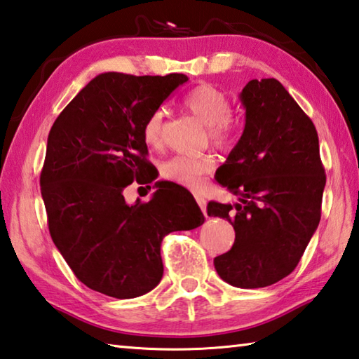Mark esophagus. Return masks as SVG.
I'll return each mask as SVG.
<instances>
[{
  "label": "esophagus",
  "instance_id": "obj_1",
  "mask_svg": "<svg viewBox=\"0 0 359 359\" xmlns=\"http://www.w3.org/2000/svg\"><path fill=\"white\" fill-rule=\"evenodd\" d=\"M195 200H197V203H198V206H200V209H201V212L206 215V200L201 197V195H195Z\"/></svg>",
  "mask_w": 359,
  "mask_h": 359
}]
</instances>
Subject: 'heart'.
<instances>
[{
  "label": "heart",
  "mask_w": 359,
  "mask_h": 359,
  "mask_svg": "<svg viewBox=\"0 0 359 359\" xmlns=\"http://www.w3.org/2000/svg\"><path fill=\"white\" fill-rule=\"evenodd\" d=\"M187 111L208 126L209 137L217 147H228L238 133V123L229 116L231 101L219 87L211 84H200L184 97ZM162 111H154L147 118L144 140L148 145L156 147L162 140ZM214 170V159L211 156H175L165 161L161 167L162 177L177 182L187 189H198L209 173Z\"/></svg>",
  "instance_id": "b5f03b06"
}]
</instances>
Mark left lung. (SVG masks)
<instances>
[{"label":"left lung","instance_id":"obj_1","mask_svg":"<svg viewBox=\"0 0 359 359\" xmlns=\"http://www.w3.org/2000/svg\"><path fill=\"white\" fill-rule=\"evenodd\" d=\"M239 98L245 128L215 178L241 203L209 201L208 215L236 233L231 250L214 259L219 276L256 289L297 267L319 226L327 177L316 126L280 81H248Z\"/></svg>","mask_w":359,"mask_h":359}]
</instances>
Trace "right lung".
Wrapping results in <instances>:
<instances>
[{
  "label": "right lung",
  "instance_id": "right-lung-1",
  "mask_svg": "<svg viewBox=\"0 0 359 359\" xmlns=\"http://www.w3.org/2000/svg\"><path fill=\"white\" fill-rule=\"evenodd\" d=\"M187 79L181 73H101L51 126L40 173L50 234L76 278L92 290L114 299L150 292L164 273L162 239L205 222L192 195L173 182H156L148 203L128 205L123 197L134 180H154L147 173L142 130Z\"/></svg>",
  "mask_w": 359,
  "mask_h": 359
}]
</instances>
